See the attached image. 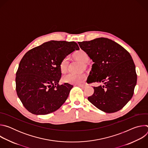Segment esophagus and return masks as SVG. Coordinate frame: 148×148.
Returning <instances> with one entry per match:
<instances>
[{"mask_svg": "<svg viewBox=\"0 0 148 148\" xmlns=\"http://www.w3.org/2000/svg\"><path fill=\"white\" fill-rule=\"evenodd\" d=\"M80 87H82V88H84L85 87V85H84V84H78V85H77Z\"/></svg>", "mask_w": 148, "mask_h": 148, "instance_id": "obj_1", "label": "esophagus"}]
</instances>
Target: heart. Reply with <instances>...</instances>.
Returning <instances> with one entry per match:
<instances>
[{
  "instance_id": "obj_1",
  "label": "heart",
  "mask_w": 148,
  "mask_h": 148,
  "mask_svg": "<svg viewBox=\"0 0 148 148\" xmlns=\"http://www.w3.org/2000/svg\"><path fill=\"white\" fill-rule=\"evenodd\" d=\"M73 56L76 59L82 62L84 64V66L86 67V64L90 60L89 55L87 52L80 49L78 51H76L74 53ZM69 64V58L68 57H65L61 60L60 64V69L61 73H64L67 70ZM86 78L87 76L84 73L74 74L72 73H69L63 76L62 79L64 82L78 85V84H81L84 82H85Z\"/></svg>"
}]
</instances>
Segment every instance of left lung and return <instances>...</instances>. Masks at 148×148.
I'll return each instance as SVG.
<instances>
[{
    "label": "left lung",
    "instance_id": "1",
    "mask_svg": "<svg viewBox=\"0 0 148 148\" xmlns=\"http://www.w3.org/2000/svg\"><path fill=\"white\" fill-rule=\"evenodd\" d=\"M94 62L88 82H101L88 97L94 106L107 113L121 110L132 98L136 84L135 65L130 53L107 38L78 42ZM87 82V83H88Z\"/></svg>",
    "mask_w": 148,
    "mask_h": 148
}]
</instances>
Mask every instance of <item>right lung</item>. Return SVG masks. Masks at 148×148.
I'll use <instances>...</instances> for the list:
<instances>
[{
  "label": "right lung",
  "mask_w": 148,
  "mask_h": 148,
  "mask_svg": "<svg viewBox=\"0 0 148 148\" xmlns=\"http://www.w3.org/2000/svg\"><path fill=\"white\" fill-rule=\"evenodd\" d=\"M74 41L46 42L28 51L21 60L16 74V90L25 108L36 115L56 111L65 102L73 85H60L61 60L75 50Z\"/></svg>",
  "instance_id": "1"
}]
</instances>
